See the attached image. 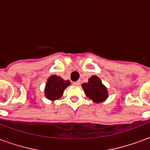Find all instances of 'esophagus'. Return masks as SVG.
I'll return each instance as SVG.
<instances>
[{
  "label": "esophagus",
  "instance_id": "esophagus-1",
  "mask_svg": "<svg viewBox=\"0 0 150 150\" xmlns=\"http://www.w3.org/2000/svg\"><path fill=\"white\" fill-rule=\"evenodd\" d=\"M73 84L78 86V85L80 84V81H79V80H78V81H76V82H73Z\"/></svg>",
  "mask_w": 150,
  "mask_h": 150
}]
</instances>
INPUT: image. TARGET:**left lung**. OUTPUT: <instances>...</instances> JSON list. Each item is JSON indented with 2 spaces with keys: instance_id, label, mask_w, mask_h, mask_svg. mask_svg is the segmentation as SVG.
I'll return each instance as SVG.
<instances>
[{
  "instance_id": "8db88e82",
  "label": "left lung",
  "mask_w": 150,
  "mask_h": 150,
  "mask_svg": "<svg viewBox=\"0 0 150 150\" xmlns=\"http://www.w3.org/2000/svg\"><path fill=\"white\" fill-rule=\"evenodd\" d=\"M82 88L85 95L90 100H92L94 103H102L108 97L107 88L96 75H93L88 79V83H83Z\"/></svg>"
}]
</instances>
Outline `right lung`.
<instances>
[{"label":"right lung","mask_w":150,"mask_h":150,"mask_svg":"<svg viewBox=\"0 0 150 150\" xmlns=\"http://www.w3.org/2000/svg\"><path fill=\"white\" fill-rule=\"evenodd\" d=\"M71 84L69 80H64L60 76L51 75L47 79L45 87V96L50 100H59L63 94L66 88Z\"/></svg>","instance_id":"add662e5"}]
</instances>
